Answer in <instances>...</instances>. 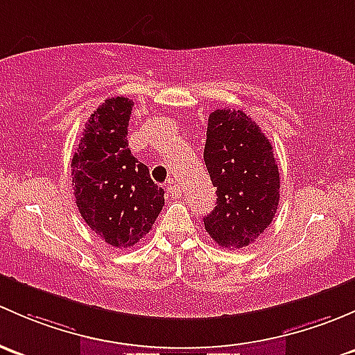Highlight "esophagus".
Segmentation results:
<instances>
[{
	"label": "esophagus",
	"instance_id": "esophagus-1",
	"mask_svg": "<svg viewBox=\"0 0 355 355\" xmlns=\"http://www.w3.org/2000/svg\"><path fill=\"white\" fill-rule=\"evenodd\" d=\"M164 186H166V189H167V191H169V193H173V195H178V193L181 191V186H179L178 182L174 181V179H169V181H167L166 184H164Z\"/></svg>",
	"mask_w": 355,
	"mask_h": 355
}]
</instances>
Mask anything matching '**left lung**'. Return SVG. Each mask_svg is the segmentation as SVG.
I'll return each instance as SVG.
<instances>
[{
    "mask_svg": "<svg viewBox=\"0 0 355 355\" xmlns=\"http://www.w3.org/2000/svg\"><path fill=\"white\" fill-rule=\"evenodd\" d=\"M205 166L217 188V207L205 231L222 248H244L272 224L280 198L279 166L261 128L243 111L208 116Z\"/></svg>",
    "mask_w": 355,
    "mask_h": 355,
    "instance_id": "8db88e82",
    "label": "left lung"
}]
</instances>
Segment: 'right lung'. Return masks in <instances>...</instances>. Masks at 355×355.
Instances as JSON below:
<instances>
[{
  "instance_id": "add662e5",
  "label": "right lung",
  "mask_w": 355,
  "mask_h": 355,
  "mask_svg": "<svg viewBox=\"0 0 355 355\" xmlns=\"http://www.w3.org/2000/svg\"><path fill=\"white\" fill-rule=\"evenodd\" d=\"M133 101L111 97L90 114L71 159L75 202L90 229L114 248L135 246L164 207V189L128 148Z\"/></svg>"
}]
</instances>
